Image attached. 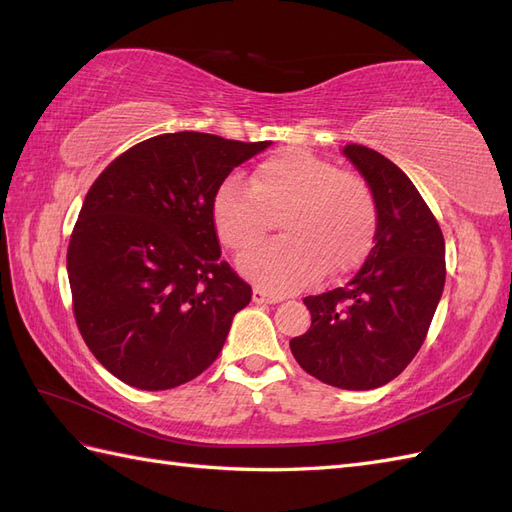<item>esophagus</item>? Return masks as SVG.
I'll use <instances>...</instances> for the list:
<instances>
[{
  "label": "esophagus",
  "mask_w": 512,
  "mask_h": 512,
  "mask_svg": "<svg viewBox=\"0 0 512 512\" xmlns=\"http://www.w3.org/2000/svg\"><path fill=\"white\" fill-rule=\"evenodd\" d=\"M252 299H254V303H280L282 301V297L280 294H273V292H267L265 288H254V292H252Z\"/></svg>",
  "instance_id": "34e87169"
}]
</instances>
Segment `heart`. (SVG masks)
<instances>
[{"label":"heart","mask_w":512,"mask_h":512,"mask_svg":"<svg viewBox=\"0 0 512 512\" xmlns=\"http://www.w3.org/2000/svg\"><path fill=\"white\" fill-rule=\"evenodd\" d=\"M280 215L284 237L239 258V269L258 286L288 292L327 269L348 273L369 254L378 230V205L369 183L331 160L286 149L260 162L252 185L226 179L211 198V222L232 252L254 245Z\"/></svg>","instance_id":"heart-1"}]
</instances>
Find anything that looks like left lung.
I'll return each mask as SVG.
<instances>
[{
    "label": "left lung",
    "instance_id": "left-lung-1",
    "mask_svg": "<svg viewBox=\"0 0 512 512\" xmlns=\"http://www.w3.org/2000/svg\"><path fill=\"white\" fill-rule=\"evenodd\" d=\"M342 151L376 196V243L350 282L303 299L312 327L290 350L320 382L369 391L397 378L425 342L444 290V237L404 170L363 145Z\"/></svg>",
    "mask_w": 512,
    "mask_h": 512
}]
</instances>
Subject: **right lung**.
Instances as JSON below:
<instances>
[{
	"mask_svg": "<svg viewBox=\"0 0 512 512\" xmlns=\"http://www.w3.org/2000/svg\"><path fill=\"white\" fill-rule=\"evenodd\" d=\"M269 145L160 134L123 151L89 188L66 258L72 309L121 382L175 389L218 359L252 286L220 258L211 198Z\"/></svg>",
	"mask_w": 512,
	"mask_h": 512,
	"instance_id": "obj_1",
	"label": "right lung"
}]
</instances>
